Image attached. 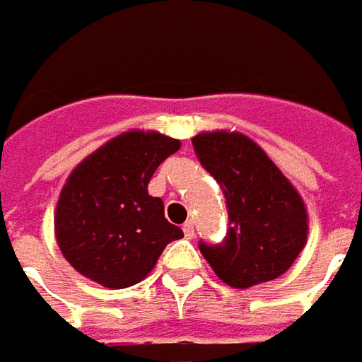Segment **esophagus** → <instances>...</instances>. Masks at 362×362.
Segmentation results:
<instances>
[{"label":"esophagus","mask_w":362,"mask_h":362,"mask_svg":"<svg viewBox=\"0 0 362 362\" xmlns=\"http://www.w3.org/2000/svg\"><path fill=\"white\" fill-rule=\"evenodd\" d=\"M182 230H184V236H186V238H192V236H194V221L188 219V221L182 226Z\"/></svg>","instance_id":"1"}]
</instances>
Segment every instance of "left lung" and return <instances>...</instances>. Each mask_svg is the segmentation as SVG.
Returning a JSON list of instances; mask_svg holds the SVG:
<instances>
[{"instance_id":"left-lung-1","label":"left lung","mask_w":362,"mask_h":362,"mask_svg":"<svg viewBox=\"0 0 362 362\" xmlns=\"http://www.w3.org/2000/svg\"><path fill=\"white\" fill-rule=\"evenodd\" d=\"M192 147L223 190L230 223L221 243L201 240L203 257L232 288L279 278L307 243L300 194L265 151L240 132H201Z\"/></svg>"}]
</instances>
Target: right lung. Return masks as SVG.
<instances>
[{"label":"right lung","instance_id":"add662e5","mask_svg":"<svg viewBox=\"0 0 362 362\" xmlns=\"http://www.w3.org/2000/svg\"><path fill=\"white\" fill-rule=\"evenodd\" d=\"M178 148L176 139L132 130L76 165L59 192L55 238L78 274L105 288L134 286L184 236L147 190L159 163Z\"/></svg>","mask_w":362,"mask_h":362}]
</instances>
